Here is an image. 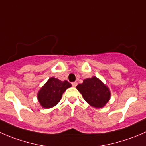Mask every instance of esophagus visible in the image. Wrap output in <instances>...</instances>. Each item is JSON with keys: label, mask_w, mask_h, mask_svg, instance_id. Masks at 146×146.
I'll return each mask as SVG.
<instances>
[{"label": "esophagus", "mask_w": 146, "mask_h": 146, "mask_svg": "<svg viewBox=\"0 0 146 146\" xmlns=\"http://www.w3.org/2000/svg\"><path fill=\"white\" fill-rule=\"evenodd\" d=\"M72 85H73V87H76L77 86V85H78V82H72Z\"/></svg>", "instance_id": "obj_1"}]
</instances>
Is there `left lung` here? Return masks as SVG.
<instances>
[{"label": "left lung", "mask_w": 146, "mask_h": 146, "mask_svg": "<svg viewBox=\"0 0 146 146\" xmlns=\"http://www.w3.org/2000/svg\"><path fill=\"white\" fill-rule=\"evenodd\" d=\"M84 100L96 108L104 107L110 99V91L100 80L96 77L85 79L76 87Z\"/></svg>", "instance_id": "left-lung-1"}]
</instances>
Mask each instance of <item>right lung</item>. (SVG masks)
Segmentation results:
<instances>
[{"instance_id": "1", "label": "right lung", "mask_w": 146, "mask_h": 146, "mask_svg": "<svg viewBox=\"0 0 146 146\" xmlns=\"http://www.w3.org/2000/svg\"><path fill=\"white\" fill-rule=\"evenodd\" d=\"M71 87L69 82L61 81L52 77L41 88L38 92V100L44 108H51L61 100L63 93L67 88Z\"/></svg>"}]
</instances>
